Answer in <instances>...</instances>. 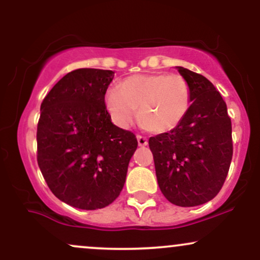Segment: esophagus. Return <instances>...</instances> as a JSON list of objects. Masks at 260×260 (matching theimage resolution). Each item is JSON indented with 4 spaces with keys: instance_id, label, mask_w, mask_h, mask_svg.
I'll return each instance as SVG.
<instances>
[{
    "instance_id": "34e87169",
    "label": "esophagus",
    "mask_w": 260,
    "mask_h": 260,
    "mask_svg": "<svg viewBox=\"0 0 260 260\" xmlns=\"http://www.w3.org/2000/svg\"><path fill=\"white\" fill-rule=\"evenodd\" d=\"M137 140H138L139 147H145L148 144V139L143 136H137Z\"/></svg>"
}]
</instances>
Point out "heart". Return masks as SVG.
<instances>
[{"label": "heart", "instance_id": "obj_1", "mask_svg": "<svg viewBox=\"0 0 260 260\" xmlns=\"http://www.w3.org/2000/svg\"><path fill=\"white\" fill-rule=\"evenodd\" d=\"M105 106L112 121L127 128L137 117L148 129L165 133L184 120L190 106V89L178 74H134L113 86L105 95Z\"/></svg>", "mask_w": 260, "mask_h": 260}]
</instances>
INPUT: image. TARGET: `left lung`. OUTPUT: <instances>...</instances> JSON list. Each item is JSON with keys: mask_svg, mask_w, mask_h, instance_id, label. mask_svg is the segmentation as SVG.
<instances>
[{"mask_svg": "<svg viewBox=\"0 0 260 260\" xmlns=\"http://www.w3.org/2000/svg\"><path fill=\"white\" fill-rule=\"evenodd\" d=\"M190 89L184 120L168 133L150 137L157 183L165 198L178 207H197L221 189L232 159V127L228 106L213 83L176 67Z\"/></svg>", "mask_w": 260, "mask_h": 260, "instance_id": "left-lung-1", "label": "left lung"}]
</instances>
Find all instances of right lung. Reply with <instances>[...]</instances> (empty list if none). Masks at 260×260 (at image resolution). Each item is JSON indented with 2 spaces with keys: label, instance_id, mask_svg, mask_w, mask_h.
<instances>
[{
  "label": "right lung",
  "instance_id": "right-lung-1",
  "mask_svg": "<svg viewBox=\"0 0 260 260\" xmlns=\"http://www.w3.org/2000/svg\"><path fill=\"white\" fill-rule=\"evenodd\" d=\"M115 72L79 68L45 96L38 123V164L59 201L83 210L120 196L136 136L111 122L105 94Z\"/></svg>",
  "mask_w": 260,
  "mask_h": 260
}]
</instances>
